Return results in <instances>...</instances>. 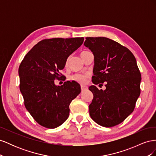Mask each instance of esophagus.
<instances>
[{"mask_svg":"<svg viewBox=\"0 0 156 156\" xmlns=\"http://www.w3.org/2000/svg\"><path fill=\"white\" fill-rule=\"evenodd\" d=\"M87 89V87L86 86H83V85L81 86V91H82V92H83V91H84V90H86Z\"/></svg>","mask_w":156,"mask_h":156,"instance_id":"obj_1","label":"esophagus"}]
</instances>
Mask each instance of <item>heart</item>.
I'll return each mask as SVG.
<instances>
[{
  "mask_svg": "<svg viewBox=\"0 0 156 156\" xmlns=\"http://www.w3.org/2000/svg\"><path fill=\"white\" fill-rule=\"evenodd\" d=\"M85 52H87V51H83V52H81V53H85ZM87 77V75H84V74H75V75H73L72 79L75 81L83 84V83H84L86 82Z\"/></svg>",
  "mask_w": 156,
  "mask_h": 156,
  "instance_id": "1",
  "label": "heart"
}]
</instances>
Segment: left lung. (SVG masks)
Returning <instances> with one entry per match:
<instances>
[{
	"label": "left lung",
	"instance_id": "8db88e82",
	"mask_svg": "<svg viewBox=\"0 0 156 156\" xmlns=\"http://www.w3.org/2000/svg\"><path fill=\"white\" fill-rule=\"evenodd\" d=\"M84 45L94 56L92 83L100 86L105 82L106 88L89 87L94 95L90 116L101 126H116L133 111L140 94L141 75L135 57L126 47L105 37H86Z\"/></svg>",
	"mask_w": 156,
	"mask_h": 156
}]
</instances>
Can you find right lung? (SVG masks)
Returning <instances> with one entry per match:
<instances>
[{"label": "right lung", "instance_id": "obj_1", "mask_svg": "<svg viewBox=\"0 0 156 156\" xmlns=\"http://www.w3.org/2000/svg\"><path fill=\"white\" fill-rule=\"evenodd\" d=\"M84 37L52 38L39 41L29 51L19 68L20 88L25 106L40 125L54 129L69 115V105L81 92L74 81L56 86L68 56L81 46Z\"/></svg>", "mask_w": 156, "mask_h": 156}]
</instances>
